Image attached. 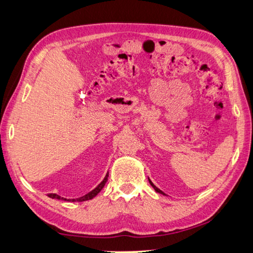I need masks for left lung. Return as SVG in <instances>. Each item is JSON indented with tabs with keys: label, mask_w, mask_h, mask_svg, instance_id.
<instances>
[{
	"label": "left lung",
	"mask_w": 253,
	"mask_h": 253,
	"mask_svg": "<svg viewBox=\"0 0 253 253\" xmlns=\"http://www.w3.org/2000/svg\"><path fill=\"white\" fill-rule=\"evenodd\" d=\"M148 180H149V183H150V185H151V187H153V188H154V189H155L156 191H157V192H159V194H163L164 196H166V194H165V192H163L162 190H160V189H159V188H157V187H156V186L154 185V183H153V182H151V180H150V179H149V178H148Z\"/></svg>",
	"instance_id": "obj_1"
}]
</instances>
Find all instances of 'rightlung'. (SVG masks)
I'll return each instance as SVG.
<instances>
[{"label": "right lung", "mask_w": 253, "mask_h": 253, "mask_svg": "<svg viewBox=\"0 0 253 253\" xmlns=\"http://www.w3.org/2000/svg\"><path fill=\"white\" fill-rule=\"evenodd\" d=\"M107 178H108V172L106 173V176H105V178H104V180L99 183V185L95 188V189H93L91 191H89L88 194H86L85 196H83V197H80V198H76V199H66V198H63V197H61V196H58V195H56V194H48L47 196L49 197V198H52V199H58V200H65V201H73V203H74V201H86V200H90V199H93L94 197H96L97 196V194H99V191L103 189L104 188V186H105V183H106V181H107Z\"/></svg>", "instance_id": "add662e5"}]
</instances>
